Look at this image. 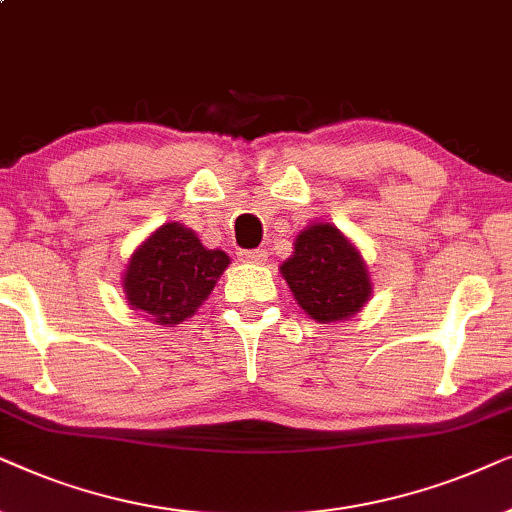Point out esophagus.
Wrapping results in <instances>:
<instances>
[{"label":"esophagus","mask_w":512,"mask_h":512,"mask_svg":"<svg viewBox=\"0 0 512 512\" xmlns=\"http://www.w3.org/2000/svg\"><path fill=\"white\" fill-rule=\"evenodd\" d=\"M241 262H250V264H264L267 262V252L264 250H241L238 252Z\"/></svg>","instance_id":"1"}]
</instances>
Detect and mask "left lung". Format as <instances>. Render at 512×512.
I'll return each instance as SVG.
<instances>
[{"label":"left lung","mask_w":512,"mask_h":512,"mask_svg":"<svg viewBox=\"0 0 512 512\" xmlns=\"http://www.w3.org/2000/svg\"><path fill=\"white\" fill-rule=\"evenodd\" d=\"M281 274L297 304L316 323L351 318L372 295L365 260L330 222H316L299 231L295 252L281 264Z\"/></svg>","instance_id":"8db88e82"}]
</instances>
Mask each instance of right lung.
Wrapping results in <instances>:
<instances>
[{"instance_id": "add662e5", "label": "right lung", "mask_w": 512, "mask_h": 512, "mask_svg": "<svg viewBox=\"0 0 512 512\" xmlns=\"http://www.w3.org/2000/svg\"><path fill=\"white\" fill-rule=\"evenodd\" d=\"M227 267V252L203 248L185 224L166 222L131 255L124 292L133 309L170 327L194 316Z\"/></svg>"}]
</instances>
